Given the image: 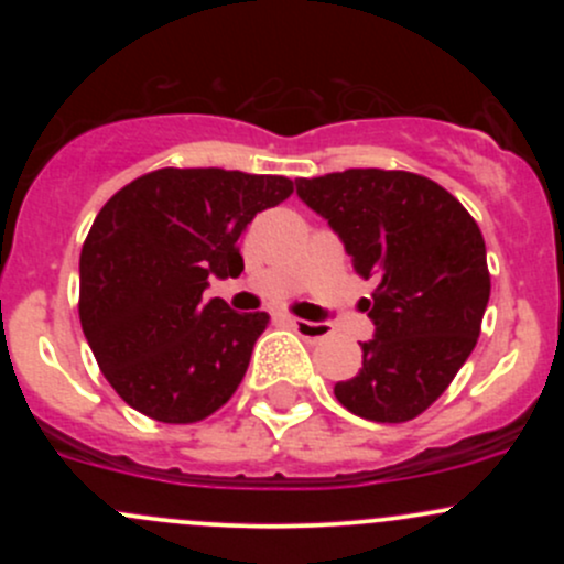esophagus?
Returning a JSON list of instances; mask_svg holds the SVG:
<instances>
[{
    "instance_id": "obj_1",
    "label": "esophagus",
    "mask_w": 564,
    "mask_h": 564,
    "mask_svg": "<svg viewBox=\"0 0 564 564\" xmlns=\"http://www.w3.org/2000/svg\"><path fill=\"white\" fill-rule=\"evenodd\" d=\"M289 324H292L294 333H297L303 340H308V344H318V340H327L329 335H333V329H329V324H322V322H305V318H289Z\"/></svg>"
}]
</instances>
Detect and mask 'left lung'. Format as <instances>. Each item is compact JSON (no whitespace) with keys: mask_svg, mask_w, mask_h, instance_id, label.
Here are the masks:
<instances>
[{"mask_svg":"<svg viewBox=\"0 0 564 564\" xmlns=\"http://www.w3.org/2000/svg\"><path fill=\"white\" fill-rule=\"evenodd\" d=\"M297 196L340 237L357 275L377 281L360 303L377 329L360 344V373L335 384V398L373 423L414 420L480 335L491 275L475 218L412 172L346 169L297 180Z\"/></svg>","mask_w":564,"mask_h":564,"instance_id":"8db88e82","label":"left lung"}]
</instances>
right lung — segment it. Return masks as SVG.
I'll list each match as a JSON object with an SVG mask.
<instances>
[{"label": "right lung", "instance_id": "right-lung-1", "mask_svg": "<svg viewBox=\"0 0 564 564\" xmlns=\"http://www.w3.org/2000/svg\"><path fill=\"white\" fill-rule=\"evenodd\" d=\"M292 191L286 176L158 169L104 204L78 261V316L128 406L185 425L235 395L270 316L202 294L213 275H240V235Z\"/></svg>", "mask_w": 564, "mask_h": 564}]
</instances>
